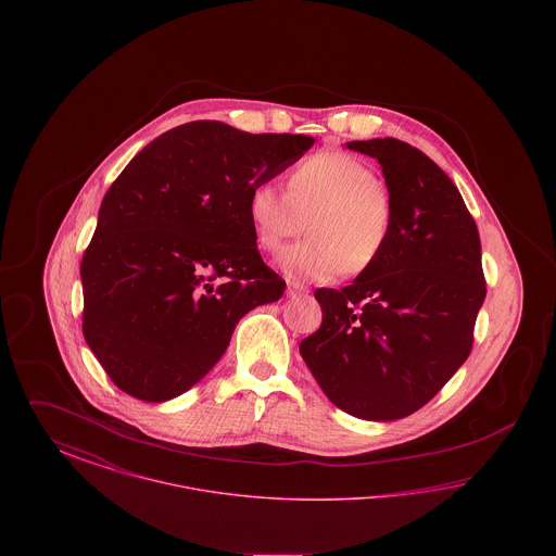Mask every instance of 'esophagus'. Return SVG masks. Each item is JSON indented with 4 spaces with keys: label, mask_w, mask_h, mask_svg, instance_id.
<instances>
[{
    "label": "esophagus",
    "mask_w": 556,
    "mask_h": 556,
    "mask_svg": "<svg viewBox=\"0 0 556 556\" xmlns=\"http://www.w3.org/2000/svg\"><path fill=\"white\" fill-rule=\"evenodd\" d=\"M308 288L304 283H298V281H288V295H300V293H306Z\"/></svg>",
    "instance_id": "esophagus-1"
}]
</instances>
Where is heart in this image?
Listing matches in <instances>:
<instances>
[{
    "instance_id": "b5f03b06",
    "label": "heart",
    "mask_w": 556,
    "mask_h": 556,
    "mask_svg": "<svg viewBox=\"0 0 556 556\" xmlns=\"http://www.w3.org/2000/svg\"><path fill=\"white\" fill-rule=\"evenodd\" d=\"M248 218L258 248L270 256L281 254L306 220L308 239L286 254L283 270L300 281H331L379 265L396 233L397 206L369 162L320 150L291 168L288 191L273 181L254 184Z\"/></svg>"
}]
</instances>
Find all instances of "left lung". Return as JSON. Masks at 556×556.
Returning <instances> with one entry per match:
<instances>
[{
  "label": "left lung",
  "instance_id": "left-lung-1",
  "mask_svg": "<svg viewBox=\"0 0 556 556\" xmlns=\"http://www.w3.org/2000/svg\"><path fill=\"white\" fill-rule=\"evenodd\" d=\"M345 146L379 160L396 233L352 286L315 291L323 323L300 354L338 408L392 421L425 406L471 354L485 298L481 241L463 195L421 150L394 137Z\"/></svg>",
  "mask_w": 556,
  "mask_h": 556
}]
</instances>
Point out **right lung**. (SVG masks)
Listing matches in <instances>:
<instances>
[{"label": "right lung", "instance_id": "obj_1", "mask_svg": "<svg viewBox=\"0 0 556 556\" xmlns=\"http://www.w3.org/2000/svg\"><path fill=\"white\" fill-rule=\"evenodd\" d=\"M315 143L193 121L160 135L104 195L80 263L83 336L114 386L164 402L218 363L239 318L283 295L248 195Z\"/></svg>", "mask_w": 556, "mask_h": 556}]
</instances>
